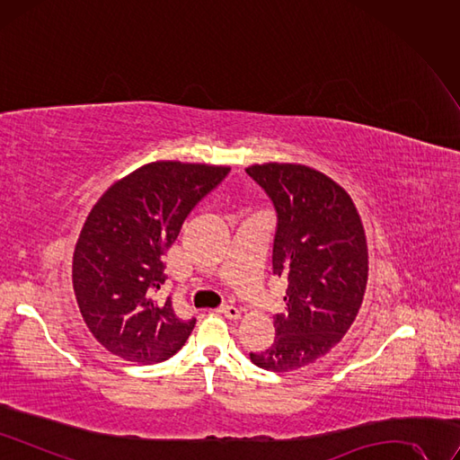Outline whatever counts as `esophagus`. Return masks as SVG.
Returning a JSON list of instances; mask_svg holds the SVG:
<instances>
[{
	"label": "esophagus",
	"mask_w": 460,
	"mask_h": 460,
	"mask_svg": "<svg viewBox=\"0 0 460 460\" xmlns=\"http://www.w3.org/2000/svg\"><path fill=\"white\" fill-rule=\"evenodd\" d=\"M219 313L224 314V316H227L229 320H239L241 318V311L236 309V307H233V305H224V307H219Z\"/></svg>",
	"instance_id": "obj_1"
}]
</instances>
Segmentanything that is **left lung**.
<instances>
[{
  "label": "left lung",
  "instance_id": "8db88e82",
  "mask_svg": "<svg viewBox=\"0 0 460 460\" xmlns=\"http://www.w3.org/2000/svg\"><path fill=\"white\" fill-rule=\"evenodd\" d=\"M246 172L275 204L273 273L288 280L275 341L250 360L294 371L328 354L356 320L369 270L366 231L350 195L307 164L263 163Z\"/></svg>",
  "mask_w": 460,
  "mask_h": 460
}]
</instances>
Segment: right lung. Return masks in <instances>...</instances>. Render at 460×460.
Instances as JSON below:
<instances>
[{"instance_id": "1", "label": "right lung", "mask_w": 460, "mask_h": 460, "mask_svg": "<svg viewBox=\"0 0 460 460\" xmlns=\"http://www.w3.org/2000/svg\"><path fill=\"white\" fill-rule=\"evenodd\" d=\"M229 166L155 161L104 191L84 219L74 250L72 282L84 324L119 358L157 364L174 356L195 328L172 299L153 301L164 282L163 253L183 219Z\"/></svg>"}]
</instances>
